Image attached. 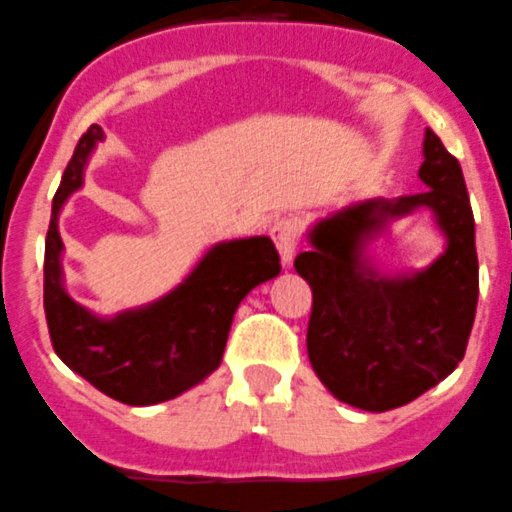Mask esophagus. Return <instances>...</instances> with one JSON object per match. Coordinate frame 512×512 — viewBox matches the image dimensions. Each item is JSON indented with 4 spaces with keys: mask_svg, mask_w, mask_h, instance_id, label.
<instances>
[{
    "mask_svg": "<svg viewBox=\"0 0 512 512\" xmlns=\"http://www.w3.org/2000/svg\"><path fill=\"white\" fill-rule=\"evenodd\" d=\"M270 237H273L275 247L280 252V262L283 267L293 265V257H296L298 247V222L296 219H278V222L270 227Z\"/></svg>",
    "mask_w": 512,
    "mask_h": 512,
    "instance_id": "34e87169",
    "label": "esophagus"
}]
</instances>
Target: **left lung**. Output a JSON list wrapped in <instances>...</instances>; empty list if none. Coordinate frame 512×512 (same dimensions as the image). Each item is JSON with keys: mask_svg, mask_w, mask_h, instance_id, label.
<instances>
[{"mask_svg": "<svg viewBox=\"0 0 512 512\" xmlns=\"http://www.w3.org/2000/svg\"><path fill=\"white\" fill-rule=\"evenodd\" d=\"M418 178L428 191L357 201L313 222L311 247L296 257L313 290V372L336 400L370 413L411 403L457 370L477 311L480 265L462 165L431 130ZM421 208L435 216L445 252L423 271H382L371 245Z\"/></svg>", "mask_w": 512, "mask_h": 512, "instance_id": "1", "label": "left lung"}]
</instances>
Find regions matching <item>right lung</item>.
Returning a JSON list of instances; mask_svg holds the SVG:
<instances>
[{"label":"right lung","instance_id":"add662e5","mask_svg":"<svg viewBox=\"0 0 512 512\" xmlns=\"http://www.w3.org/2000/svg\"><path fill=\"white\" fill-rule=\"evenodd\" d=\"M104 130L91 124L55 191L45 237V319L55 354L96 390L127 405L178 398L222 365L234 311L252 288L280 273L270 237L219 242L158 301L99 316L66 290L58 216L78 188Z\"/></svg>","mask_w":512,"mask_h":512}]
</instances>
